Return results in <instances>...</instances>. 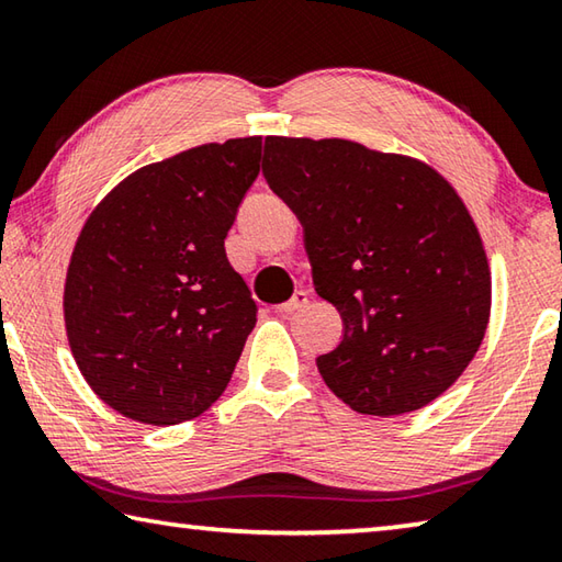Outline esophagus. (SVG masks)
<instances>
[{"label": "esophagus", "mask_w": 562, "mask_h": 562, "mask_svg": "<svg viewBox=\"0 0 562 562\" xmlns=\"http://www.w3.org/2000/svg\"><path fill=\"white\" fill-rule=\"evenodd\" d=\"M310 302V294L304 292V290H297L292 294V297L288 300V302H282V304H278V307H274V312H280V315H292V312H297V310H302L304 304Z\"/></svg>", "instance_id": "34e87169"}]
</instances>
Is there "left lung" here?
Returning <instances> with one entry per match:
<instances>
[{"label":"left lung","instance_id":"left-lung-1","mask_svg":"<svg viewBox=\"0 0 562 562\" xmlns=\"http://www.w3.org/2000/svg\"><path fill=\"white\" fill-rule=\"evenodd\" d=\"M262 173L304 227L312 282L345 322L317 357L359 414L398 416L441 396L491 317L481 233L439 170L347 138H265Z\"/></svg>","mask_w":562,"mask_h":562}]
</instances>
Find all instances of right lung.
I'll use <instances>...</instances> for the list:
<instances>
[{
    "label": "right lung",
    "mask_w": 562,
    "mask_h": 562,
    "mask_svg": "<svg viewBox=\"0 0 562 562\" xmlns=\"http://www.w3.org/2000/svg\"><path fill=\"white\" fill-rule=\"evenodd\" d=\"M260 150L262 136L231 138L133 170L76 237L66 337L87 384L133 422H190L231 382L258 304L225 237Z\"/></svg>",
    "instance_id": "right-lung-1"
}]
</instances>
